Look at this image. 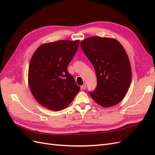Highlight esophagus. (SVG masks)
<instances>
[{
    "instance_id": "1",
    "label": "esophagus",
    "mask_w": 155,
    "mask_h": 155,
    "mask_svg": "<svg viewBox=\"0 0 155 155\" xmlns=\"http://www.w3.org/2000/svg\"><path fill=\"white\" fill-rule=\"evenodd\" d=\"M86 88H87V87H86V84L85 83L83 84V85L81 86V88L83 89V90H85Z\"/></svg>"
}]
</instances>
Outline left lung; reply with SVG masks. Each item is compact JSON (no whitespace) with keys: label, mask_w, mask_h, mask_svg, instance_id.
Returning <instances> with one entry per match:
<instances>
[{"label":"left lung","mask_w":155,"mask_h":155,"mask_svg":"<svg viewBox=\"0 0 155 155\" xmlns=\"http://www.w3.org/2000/svg\"><path fill=\"white\" fill-rule=\"evenodd\" d=\"M81 47L93 64L97 86L90 95L104 107L118 104L125 96L132 78L129 58L118 41L108 37H91L81 41Z\"/></svg>","instance_id":"left-lung-1"}]
</instances>
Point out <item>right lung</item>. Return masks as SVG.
<instances>
[{
  "label": "right lung",
  "mask_w": 155,
  "mask_h": 155,
  "mask_svg": "<svg viewBox=\"0 0 155 155\" xmlns=\"http://www.w3.org/2000/svg\"><path fill=\"white\" fill-rule=\"evenodd\" d=\"M79 45V40H62L44 44L35 50L29 65L28 83L40 105L51 110H61L80 90L67 70Z\"/></svg>",
  "instance_id": "1"
}]
</instances>
